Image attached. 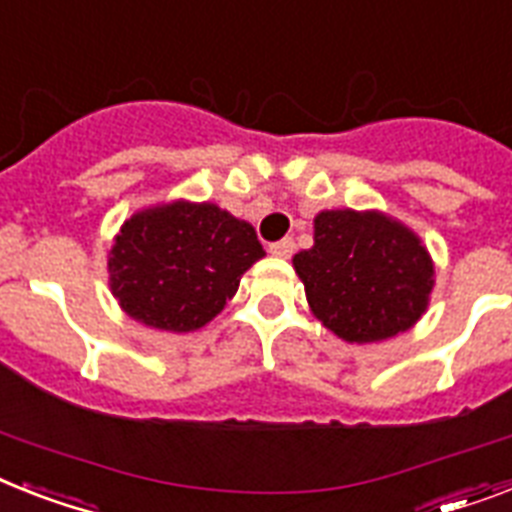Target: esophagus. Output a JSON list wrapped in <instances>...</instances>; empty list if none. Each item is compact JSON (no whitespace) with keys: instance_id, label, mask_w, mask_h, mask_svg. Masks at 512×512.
Instances as JSON below:
<instances>
[{"instance_id":"obj_1","label":"esophagus","mask_w":512,"mask_h":512,"mask_svg":"<svg viewBox=\"0 0 512 512\" xmlns=\"http://www.w3.org/2000/svg\"><path fill=\"white\" fill-rule=\"evenodd\" d=\"M292 252H294V242H292V239H281V242L270 244V255L292 257Z\"/></svg>"}]
</instances>
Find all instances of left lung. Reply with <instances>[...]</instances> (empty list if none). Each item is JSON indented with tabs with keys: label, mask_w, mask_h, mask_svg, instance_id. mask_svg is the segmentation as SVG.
Listing matches in <instances>:
<instances>
[{
	"label": "left lung",
	"mask_w": 512,
	"mask_h": 512,
	"mask_svg": "<svg viewBox=\"0 0 512 512\" xmlns=\"http://www.w3.org/2000/svg\"><path fill=\"white\" fill-rule=\"evenodd\" d=\"M307 302L344 342H381L407 331L429 305L434 265L421 239L381 213L326 210L315 244L294 255Z\"/></svg>",
	"instance_id": "left-lung-1"
}]
</instances>
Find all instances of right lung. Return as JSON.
Here are the masks:
<instances>
[{
    "mask_svg": "<svg viewBox=\"0 0 512 512\" xmlns=\"http://www.w3.org/2000/svg\"><path fill=\"white\" fill-rule=\"evenodd\" d=\"M263 255L244 220L210 202H173L126 220L107 268L112 294L131 318L181 334L213 321Z\"/></svg>",
    "mask_w": 512,
    "mask_h": 512,
    "instance_id": "right-lung-1",
    "label": "right lung"
}]
</instances>
